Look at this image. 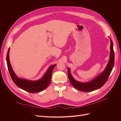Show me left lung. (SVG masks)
<instances>
[{"instance_id":"1","label":"left lung","mask_w":121,"mask_h":121,"mask_svg":"<svg viewBox=\"0 0 121 121\" xmlns=\"http://www.w3.org/2000/svg\"><path fill=\"white\" fill-rule=\"evenodd\" d=\"M110 59L103 73L100 74L99 76L93 79L92 81L87 82V83H81L74 79L72 76L70 69L69 68L68 69V77L69 81H70L72 85L78 90L83 91V92H91L96 90L102 87L107 81L108 78L112 70L114 65V58H115V54L113 50V44L111 39H110Z\"/></svg>"}]
</instances>
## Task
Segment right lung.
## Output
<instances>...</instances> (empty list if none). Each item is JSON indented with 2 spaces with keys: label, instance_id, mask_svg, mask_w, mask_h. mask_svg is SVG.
Listing matches in <instances>:
<instances>
[{
  "label": "right lung",
  "instance_id": "1",
  "mask_svg": "<svg viewBox=\"0 0 121 121\" xmlns=\"http://www.w3.org/2000/svg\"><path fill=\"white\" fill-rule=\"evenodd\" d=\"M9 51L10 48L8 49L7 56H6L7 67L11 77L17 86L23 90L32 93L41 92L48 87L51 81L52 72L55 65L50 66L45 74L40 80L37 81H30L24 79L19 78L14 73L11 66L9 61Z\"/></svg>",
  "mask_w": 121,
  "mask_h": 121
}]
</instances>
